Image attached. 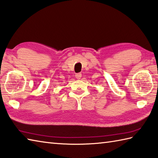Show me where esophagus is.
Segmentation results:
<instances>
[{"label":"esophagus","instance_id":"34e87169","mask_svg":"<svg viewBox=\"0 0 158 158\" xmlns=\"http://www.w3.org/2000/svg\"><path fill=\"white\" fill-rule=\"evenodd\" d=\"M75 77L77 79H80L81 78V73H78V74H75Z\"/></svg>","mask_w":158,"mask_h":158}]
</instances>
